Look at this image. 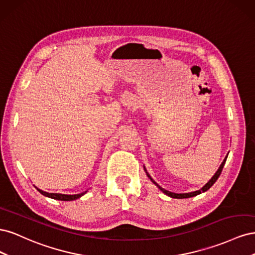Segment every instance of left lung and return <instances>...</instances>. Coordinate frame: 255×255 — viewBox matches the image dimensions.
I'll use <instances>...</instances> for the list:
<instances>
[{
  "instance_id": "8db88e82",
  "label": "left lung",
  "mask_w": 255,
  "mask_h": 255,
  "mask_svg": "<svg viewBox=\"0 0 255 255\" xmlns=\"http://www.w3.org/2000/svg\"><path fill=\"white\" fill-rule=\"evenodd\" d=\"M227 158H228V155L226 156V158H225V159H223V161L221 163L220 167L218 168V170L216 171V173L213 175L212 179H211L210 181H208V182L204 185V186H203L201 189H199V190H197V191H192V192H187V194H175V192L168 191V190L164 189L163 187H160L159 185L152 179V177L150 176V174H149L148 172H146V169H145V167H143V168H144V171H145V173H146V176H148L149 179L151 180V182L155 184L156 186L158 187V189L163 191L165 195H167V196H169V197H171V198H174V199H186V198H191V197H195V196H197V195H200V194H201V192H205L206 190L210 189V188L213 186V185H214V183L218 180V177H219V175H220V173H221V171H222V169H223V166H225V164H226V160H227Z\"/></svg>"
}]
</instances>
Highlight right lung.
<instances>
[{
    "label": "right lung",
    "mask_w": 255,
    "mask_h": 255,
    "mask_svg": "<svg viewBox=\"0 0 255 255\" xmlns=\"http://www.w3.org/2000/svg\"><path fill=\"white\" fill-rule=\"evenodd\" d=\"M37 190L39 191L41 195H43L45 197L51 198V199H55V200H60V201H73V200H76V199L81 198L82 196H84L87 192V190H86V191H84V192H81V194H76V195H64V194H51V192L43 191V190H41L39 188H37Z\"/></svg>",
    "instance_id": "1"
}]
</instances>
